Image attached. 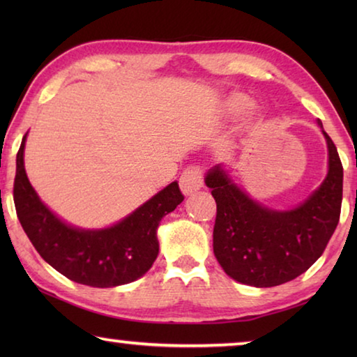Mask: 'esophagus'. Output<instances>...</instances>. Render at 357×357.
<instances>
[{"label": "esophagus", "instance_id": "esophagus-1", "mask_svg": "<svg viewBox=\"0 0 357 357\" xmlns=\"http://www.w3.org/2000/svg\"><path fill=\"white\" fill-rule=\"evenodd\" d=\"M203 178L204 172L200 165H190L181 174L179 185L184 195H190L192 192H195L203 187Z\"/></svg>", "mask_w": 357, "mask_h": 357}]
</instances>
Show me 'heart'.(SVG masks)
I'll return each mask as SVG.
<instances>
[{"mask_svg": "<svg viewBox=\"0 0 357 357\" xmlns=\"http://www.w3.org/2000/svg\"><path fill=\"white\" fill-rule=\"evenodd\" d=\"M239 104H241V102H238V100H236V102H234V105H236V107H238Z\"/></svg>", "mask_w": 357, "mask_h": 357, "instance_id": "b5f03b06", "label": "heart"}]
</instances>
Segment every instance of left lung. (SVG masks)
Segmentation results:
<instances>
[{"instance_id": "left-lung-1", "label": "left lung", "mask_w": 357, "mask_h": 357, "mask_svg": "<svg viewBox=\"0 0 357 357\" xmlns=\"http://www.w3.org/2000/svg\"><path fill=\"white\" fill-rule=\"evenodd\" d=\"M323 134L329 149L328 176L291 211L259 206L219 167L206 176L217 204L214 255L231 279L258 288L277 287L305 273L323 255L340 219L343 193L342 160L334 142Z\"/></svg>"}]
</instances>
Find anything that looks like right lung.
I'll return each instance as SVG.
<instances>
[{"instance_id":"obj_1","label":"right lung","mask_w":357,"mask_h":357,"mask_svg":"<svg viewBox=\"0 0 357 357\" xmlns=\"http://www.w3.org/2000/svg\"><path fill=\"white\" fill-rule=\"evenodd\" d=\"M23 137L17 153L14 203L34 249L64 277L82 285L110 288L137 280L159 253L157 227L184 200L176 181L114 227L84 231L66 225L40 203L23 165Z\"/></svg>"}]
</instances>
